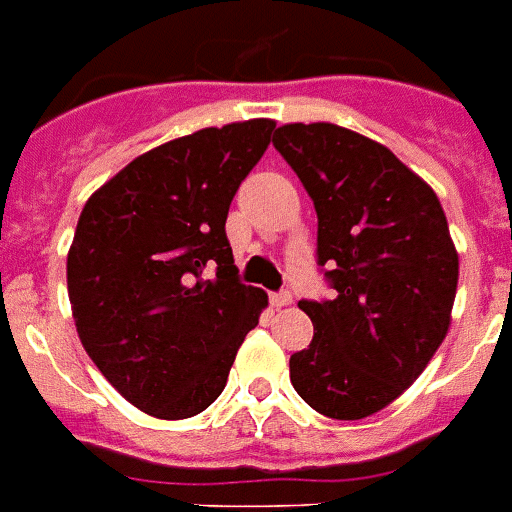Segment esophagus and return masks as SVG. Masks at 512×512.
Returning <instances> with one entry per match:
<instances>
[{
    "label": "esophagus",
    "instance_id": "obj_1",
    "mask_svg": "<svg viewBox=\"0 0 512 512\" xmlns=\"http://www.w3.org/2000/svg\"><path fill=\"white\" fill-rule=\"evenodd\" d=\"M269 301H272V306H277V309H280V306L293 304V296H290V290H280V293H272V298H269Z\"/></svg>",
    "mask_w": 512,
    "mask_h": 512
}]
</instances>
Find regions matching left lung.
<instances>
[{
  "label": "left lung",
  "instance_id": "1",
  "mask_svg": "<svg viewBox=\"0 0 512 512\" xmlns=\"http://www.w3.org/2000/svg\"><path fill=\"white\" fill-rule=\"evenodd\" d=\"M272 145L317 211L333 298L298 301L314 325L290 357L312 410L362 420L402 396L449 330L457 251L436 192L388 147L335 124H285Z\"/></svg>",
  "mask_w": 512,
  "mask_h": 512
}]
</instances>
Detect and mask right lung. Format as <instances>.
Segmentation results:
<instances>
[{
	"instance_id": "add662e5",
	"label": "right lung",
	"mask_w": 512,
	"mask_h": 512,
	"mask_svg": "<svg viewBox=\"0 0 512 512\" xmlns=\"http://www.w3.org/2000/svg\"><path fill=\"white\" fill-rule=\"evenodd\" d=\"M272 132L253 118L153 147L81 211L68 251L76 330L110 386L153 418L214 404L267 306L240 282L224 224Z\"/></svg>"
}]
</instances>
